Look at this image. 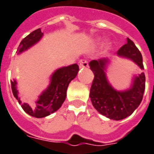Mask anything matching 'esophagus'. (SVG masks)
Masks as SVG:
<instances>
[{"label":"esophagus","instance_id":"1","mask_svg":"<svg viewBox=\"0 0 154 154\" xmlns=\"http://www.w3.org/2000/svg\"><path fill=\"white\" fill-rule=\"evenodd\" d=\"M80 68H87L88 67V62L86 60H80L79 62Z\"/></svg>","mask_w":154,"mask_h":154}]
</instances>
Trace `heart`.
Returning <instances> with one entry per match:
<instances>
[{
  "instance_id": "1",
  "label": "heart",
  "mask_w": 154,
  "mask_h": 154,
  "mask_svg": "<svg viewBox=\"0 0 154 154\" xmlns=\"http://www.w3.org/2000/svg\"><path fill=\"white\" fill-rule=\"evenodd\" d=\"M102 42V39L101 38H98L96 40V44H100Z\"/></svg>"
}]
</instances>
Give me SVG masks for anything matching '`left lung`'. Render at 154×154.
<instances>
[{"label": "left lung", "instance_id": "1", "mask_svg": "<svg viewBox=\"0 0 154 154\" xmlns=\"http://www.w3.org/2000/svg\"><path fill=\"white\" fill-rule=\"evenodd\" d=\"M119 56L132 60L140 69H144L142 56L132 40L127 38V44L117 51ZM109 60L102 58L89 62L94 74L90 89L92 105L98 112L109 119L122 120L130 116L140 105L145 91L146 77L144 73L134 76L131 87L125 91H117L109 83L106 77V68Z\"/></svg>", "mask_w": 154, "mask_h": 154}]
</instances>
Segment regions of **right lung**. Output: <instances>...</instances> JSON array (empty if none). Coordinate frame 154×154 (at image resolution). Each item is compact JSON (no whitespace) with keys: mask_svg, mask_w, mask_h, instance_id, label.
Here are the masks:
<instances>
[{"mask_svg":"<svg viewBox=\"0 0 154 154\" xmlns=\"http://www.w3.org/2000/svg\"><path fill=\"white\" fill-rule=\"evenodd\" d=\"M43 35L44 33L41 32L40 28L30 33L20 42L17 50L18 54H20L37 44L42 38ZM78 72L79 66L76 63L56 69L51 75V83L47 89L41 93L38 99L32 104L21 101L20 98L18 95L16 80L11 81L13 94L28 115L37 118L45 117L54 113L62 106L67 96L68 85L71 80L76 77Z\"/></svg>","mask_w":154,"mask_h":154,"instance_id":"add662e5","label":"right lung"}]
</instances>
